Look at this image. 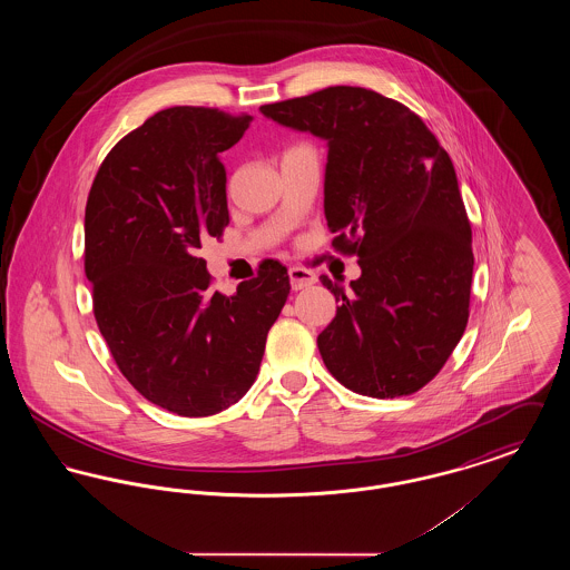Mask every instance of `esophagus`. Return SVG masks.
<instances>
[{
    "instance_id": "1",
    "label": "esophagus",
    "mask_w": 570,
    "mask_h": 570,
    "mask_svg": "<svg viewBox=\"0 0 570 570\" xmlns=\"http://www.w3.org/2000/svg\"><path fill=\"white\" fill-rule=\"evenodd\" d=\"M288 277H291L293 291H303V288H307V286H312L316 282V275L307 272V269H303V267H291L288 269Z\"/></svg>"
}]
</instances>
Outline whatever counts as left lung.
Segmentation results:
<instances>
[{
	"label": "left lung",
	"mask_w": 570,
	"mask_h": 570,
	"mask_svg": "<svg viewBox=\"0 0 570 570\" xmlns=\"http://www.w3.org/2000/svg\"><path fill=\"white\" fill-rule=\"evenodd\" d=\"M261 110L328 142L331 245L358 258L353 291L321 275L340 301L318 335L326 370L358 395L416 393L470 316L472 228L449 154L416 112L365 87L335 85Z\"/></svg>",
	"instance_id": "left-lung-1"
}]
</instances>
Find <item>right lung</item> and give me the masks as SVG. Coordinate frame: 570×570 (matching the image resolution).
I'll use <instances>...</instances> for the list:
<instances>
[{"label": "right lung", "mask_w": 570, "mask_h": 570, "mask_svg": "<svg viewBox=\"0 0 570 570\" xmlns=\"http://www.w3.org/2000/svg\"><path fill=\"white\" fill-rule=\"evenodd\" d=\"M249 124L209 107L160 110L110 149L87 196L85 275L98 328L136 391L179 416L244 397L291 293L286 267L272 261L222 295L196 256L228 226L219 154Z\"/></svg>", "instance_id": "1"}]
</instances>
